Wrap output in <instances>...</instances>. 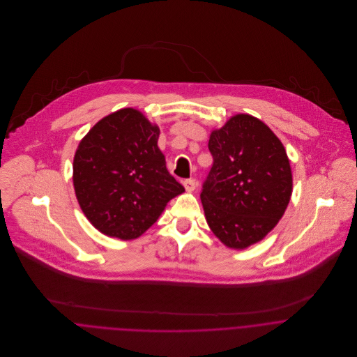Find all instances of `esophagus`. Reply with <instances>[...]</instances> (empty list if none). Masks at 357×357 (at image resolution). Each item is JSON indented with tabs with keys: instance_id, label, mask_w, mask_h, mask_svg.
<instances>
[{
	"instance_id": "1",
	"label": "esophagus",
	"mask_w": 357,
	"mask_h": 357,
	"mask_svg": "<svg viewBox=\"0 0 357 357\" xmlns=\"http://www.w3.org/2000/svg\"><path fill=\"white\" fill-rule=\"evenodd\" d=\"M183 184H184V188H185L188 192H192V191L197 188V181H195L194 178H188V180H185Z\"/></svg>"
}]
</instances>
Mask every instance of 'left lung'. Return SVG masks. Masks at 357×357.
Segmentation results:
<instances>
[{
	"instance_id": "left-lung-1",
	"label": "left lung",
	"mask_w": 357,
	"mask_h": 357,
	"mask_svg": "<svg viewBox=\"0 0 357 357\" xmlns=\"http://www.w3.org/2000/svg\"><path fill=\"white\" fill-rule=\"evenodd\" d=\"M213 166L201 201L213 234L231 249L262 241L290 202L293 174L282 142L258 118L238 114L208 139Z\"/></svg>"
}]
</instances>
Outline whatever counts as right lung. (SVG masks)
Here are the masks:
<instances>
[{
	"instance_id": "right-lung-1",
	"label": "right lung",
	"mask_w": 357,
	"mask_h": 357,
	"mask_svg": "<svg viewBox=\"0 0 357 357\" xmlns=\"http://www.w3.org/2000/svg\"><path fill=\"white\" fill-rule=\"evenodd\" d=\"M159 128L139 109L122 108L100 119L79 142L73 181L91 224L122 241L143 235L166 204L184 192L158 149Z\"/></svg>"
}]
</instances>
